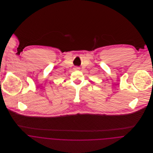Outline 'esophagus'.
<instances>
[{
    "label": "esophagus",
    "instance_id": "1",
    "mask_svg": "<svg viewBox=\"0 0 153 153\" xmlns=\"http://www.w3.org/2000/svg\"><path fill=\"white\" fill-rule=\"evenodd\" d=\"M74 69H75V70H79V69H80V68H79V67H75V68H74Z\"/></svg>",
    "mask_w": 153,
    "mask_h": 153
}]
</instances>
